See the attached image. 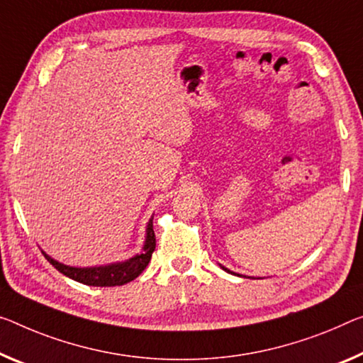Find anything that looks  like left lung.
<instances>
[{
    "label": "left lung",
    "mask_w": 363,
    "mask_h": 363,
    "mask_svg": "<svg viewBox=\"0 0 363 363\" xmlns=\"http://www.w3.org/2000/svg\"><path fill=\"white\" fill-rule=\"evenodd\" d=\"M224 269H225V267H224ZM225 271H227V272H230V271H228V269H225ZM232 274H233V272H232Z\"/></svg>",
    "instance_id": "8db88e82"
}]
</instances>
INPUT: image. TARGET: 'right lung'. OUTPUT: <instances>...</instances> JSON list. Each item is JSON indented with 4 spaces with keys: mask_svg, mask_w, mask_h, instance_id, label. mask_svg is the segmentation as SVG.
<instances>
[{
    "mask_svg": "<svg viewBox=\"0 0 363 363\" xmlns=\"http://www.w3.org/2000/svg\"><path fill=\"white\" fill-rule=\"evenodd\" d=\"M155 250V233L152 227V219L149 220L147 224V235H146V243H144L143 253L136 255L135 258L125 261V263H115L108 266H99V267H72L61 264L53 258H50L48 255L43 253L50 264L65 274L66 277L72 279V281H77L81 284H86V286H94V287H115V286H123V284L131 282L133 279H136L141 272L146 269L149 264L150 256Z\"/></svg>",
    "mask_w": 363,
    "mask_h": 363,
    "instance_id": "1",
    "label": "right lung"
}]
</instances>
